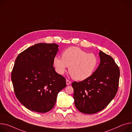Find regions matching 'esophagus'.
I'll use <instances>...</instances> for the list:
<instances>
[{
	"label": "esophagus",
	"instance_id": "esophagus-1",
	"mask_svg": "<svg viewBox=\"0 0 132 132\" xmlns=\"http://www.w3.org/2000/svg\"><path fill=\"white\" fill-rule=\"evenodd\" d=\"M70 84H71V81H69L68 79H66V84H67V85H69Z\"/></svg>",
	"mask_w": 132,
	"mask_h": 132
}]
</instances>
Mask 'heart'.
<instances>
[{
  "instance_id": "heart-1",
  "label": "heart",
  "mask_w": 132,
  "mask_h": 132,
  "mask_svg": "<svg viewBox=\"0 0 132 132\" xmlns=\"http://www.w3.org/2000/svg\"><path fill=\"white\" fill-rule=\"evenodd\" d=\"M98 63L97 57L76 47H71L62 54V58L54 57L53 64L57 72L63 75L69 67V72L77 80H85L91 76Z\"/></svg>"
}]
</instances>
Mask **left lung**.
I'll list each match as a JSON object with an SVG mask.
<instances>
[{"instance_id": "obj_1", "label": "left lung", "mask_w": 132, "mask_h": 132, "mask_svg": "<svg viewBox=\"0 0 132 132\" xmlns=\"http://www.w3.org/2000/svg\"><path fill=\"white\" fill-rule=\"evenodd\" d=\"M100 64L93 75L80 82L74 81L76 107L87 114L96 113L110 104L117 93L119 69L113 58L100 51Z\"/></svg>"}]
</instances>
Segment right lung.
Here are the masks:
<instances>
[{"instance_id":"add662e5","label":"right lung","mask_w":132,"mask_h":132,"mask_svg":"<svg viewBox=\"0 0 132 132\" xmlns=\"http://www.w3.org/2000/svg\"><path fill=\"white\" fill-rule=\"evenodd\" d=\"M58 47L56 44H37L16 59L11 76L14 92L18 101L31 111H51L58 93L66 86L65 78L53 67Z\"/></svg>"}]
</instances>
